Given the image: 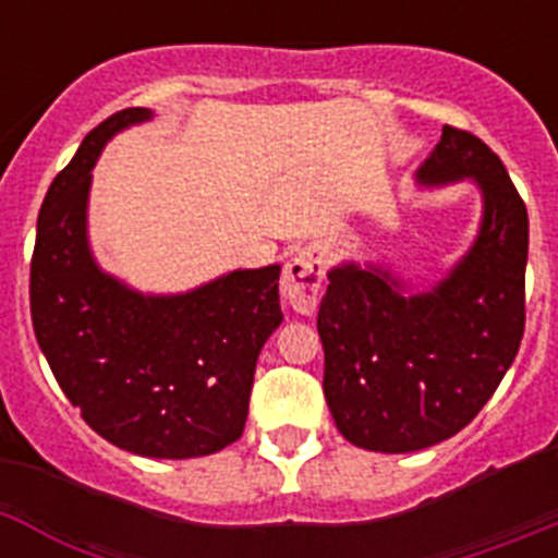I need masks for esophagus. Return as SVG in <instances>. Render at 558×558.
Wrapping results in <instances>:
<instances>
[{
    "label": "esophagus",
    "instance_id": "1",
    "mask_svg": "<svg viewBox=\"0 0 558 558\" xmlns=\"http://www.w3.org/2000/svg\"><path fill=\"white\" fill-rule=\"evenodd\" d=\"M324 282V259L318 248L295 251L282 270V295L295 313L310 315L318 307Z\"/></svg>",
    "mask_w": 558,
    "mask_h": 558
}]
</instances>
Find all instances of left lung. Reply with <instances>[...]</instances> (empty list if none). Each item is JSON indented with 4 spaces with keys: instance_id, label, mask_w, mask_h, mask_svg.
Masks as SVG:
<instances>
[{
    "instance_id": "obj_1",
    "label": "left lung",
    "mask_w": 558,
    "mask_h": 558,
    "mask_svg": "<svg viewBox=\"0 0 558 558\" xmlns=\"http://www.w3.org/2000/svg\"><path fill=\"white\" fill-rule=\"evenodd\" d=\"M458 181L481 192V223L433 288L416 290L388 265L349 259L327 270L318 307L324 397L340 436L363 450L416 452L456 436L520 349L529 211L495 153L445 125L416 186Z\"/></svg>"
}]
</instances>
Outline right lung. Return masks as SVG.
Wrapping results in <instances>:
<instances>
[{
  "label": "right lung",
  "mask_w": 558,
  "mask_h": 558,
  "mask_svg": "<svg viewBox=\"0 0 558 558\" xmlns=\"http://www.w3.org/2000/svg\"><path fill=\"white\" fill-rule=\"evenodd\" d=\"M153 120L125 108L49 184L29 265V313L58 386L95 433L142 458H198L243 436L256 357L282 324L279 270L236 268L186 293H142L102 270L88 192L102 147Z\"/></svg>",
  "instance_id": "add662e5"
}]
</instances>
